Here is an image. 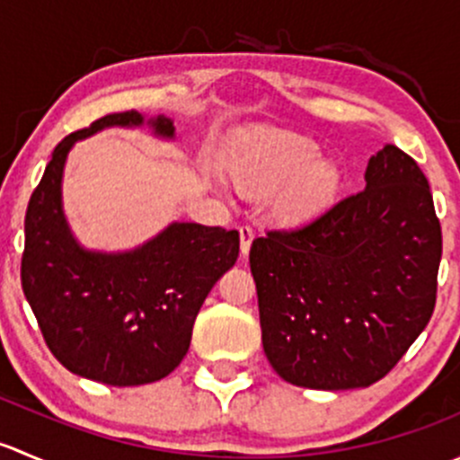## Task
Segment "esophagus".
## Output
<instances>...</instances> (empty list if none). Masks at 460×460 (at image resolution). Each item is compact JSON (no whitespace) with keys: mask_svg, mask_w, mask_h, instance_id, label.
<instances>
[{"mask_svg":"<svg viewBox=\"0 0 460 460\" xmlns=\"http://www.w3.org/2000/svg\"><path fill=\"white\" fill-rule=\"evenodd\" d=\"M240 253L243 256H249V249H252L253 243V229L252 226H240Z\"/></svg>","mask_w":460,"mask_h":460,"instance_id":"esophagus-1","label":"esophagus"}]
</instances>
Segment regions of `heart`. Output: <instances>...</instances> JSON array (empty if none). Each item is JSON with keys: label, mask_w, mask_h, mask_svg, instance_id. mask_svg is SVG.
<instances>
[{"label": "heart", "mask_w": 460, "mask_h": 460, "mask_svg": "<svg viewBox=\"0 0 460 460\" xmlns=\"http://www.w3.org/2000/svg\"><path fill=\"white\" fill-rule=\"evenodd\" d=\"M226 175L243 196L276 194L273 213L287 225L312 220L342 187L336 162L320 157L318 144L289 131H258L226 162Z\"/></svg>", "instance_id": "b5f03b06"}]
</instances>
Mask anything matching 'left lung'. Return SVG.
<instances>
[{"instance_id": "obj_1", "label": "left lung", "mask_w": 460, "mask_h": 460, "mask_svg": "<svg viewBox=\"0 0 460 460\" xmlns=\"http://www.w3.org/2000/svg\"><path fill=\"white\" fill-rule=\"evenodd\" d=\"M443 238L428 178L385 144L365 189L249 252L262 347L287 383L369 387L402 358L436 305Z\"/></svg>"}]
</instances>
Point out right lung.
<instances>
[{"mask_svg": "<svg viewBox=\"0 0 460 460\" xmlns=\"http://www.w3.org/2000/svg\"><path fill=\"white\" fill-rule=\"evenodd\" d=\"M173 140V119L113 113L55 146L26 211L22 289L44 341L68 372L115 387L155 383L182 363L193 323L238 260V231L171 222L128 252L82 247L64 216L62 180L75 142L111 127Z\"/></svg>", "mask_w": 460, "mask_h": 460, "instance_id": "1", "label": "right lung"}]
</instances>
